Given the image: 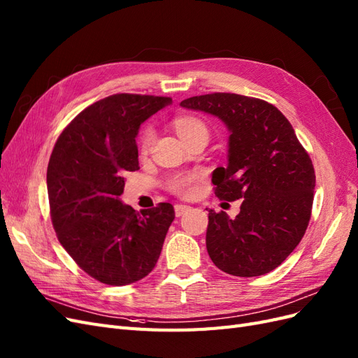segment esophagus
Instances as JSON below:
<instances>
[{
	"label": "esophagus",
	"instance_id": "esophagus-1",
	"mask_svg": "<svg viewBox=\"0 0 358 358\" xmlns=\"http://www.w3.org/2000/svg\"><path fill=\"white\" fill-rule=\"evenodd\" d=\"M191 209V206H188V204H176L175 206V213H176V216H182L183 213L185 212H188Z\"/></svg>",
	"mask_w": 358,
	"mask_h": 358
}]
</instances>
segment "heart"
I'll list each match as a JSON object with an SVG mask.
<instances>
[{"mask_svg":"<svg viewBox=\"0 0 358 358\" xmlns=\"http://www.w3.org/2000/svg\"><path fill=\"white\" fill-rule=\"evenodd\" d=\"M175 128L180 138H185L196 131H208V129H206V125L200 121V119L191 117V116L178 117L175 121ZM152 138H154L152 129L146 128L142 134V148L148 149L150 142H152ZM200 176H201L200 171L179 173V175H175L169 179L167 185L173 192L179 194V196H191L194 192V188H196V182L200 179Z\"/></svg>","mask_w":358,"mask_h":358,"instance_id":"heart-1","label":"heart"}]
</instances>
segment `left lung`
<instances>
[{
    "mask_svg": "<svg viewBox=\"0 0 358 358\" xmlns=\"http://www.w3.org/2000/svg\"><path fill=\"white\" fill-rule=\"evenodd\" d=\"M182 107L216 116L229 129L227 167L212 173L218 199L241 200L231 220L209 210L206 248L222 272L252 278L276 268L294 251L310 220L315 171L294 128L273 104L215 92Z\"/></svg>",
    "mask_w": 358,
    "mask_h": 358,
    "instance_id": "8db88e82",
    "label": "left lung"
}]
</instances>
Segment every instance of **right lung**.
Wrapping results in <instances>:
<instances>
[{"label":"right lung","instance_id":"1","mask_svg":"<svg viewBox=\"0 0 358 358\" xmlns=\"http://www.w3.org/2000/svg\"><path fill=\"white\" fill-rule=\"evenodd\" d=\"M169 104V96H106L76 116L52 150L53 229L78 266L103 284L128 285L152 272L175 220L170 203L138 213L119 199L127 173L138 170L140 125Z\"/></svg>","mask_w":358,"mask_h":358}]
</instances>
